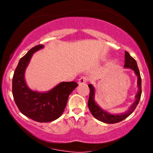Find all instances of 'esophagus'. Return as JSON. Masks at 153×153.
Instances as JSON below:
<instances>
[{"instance_id": "34e87169", "label": "esophagus", "mask_w": 153, "mask_h": 153, "mask_svg": "<svg viewBox=\"0 0 153 153\" xmlns=\"http://www.w3.org/2000/svg\"><path fill=\"white\" fill-rule=\"evenodd\" d=\"M87 80H88V79H87L86 77H81V78L79 79L78 81V85H82V84L86 83Z\"/></svg>"}]
</instances>
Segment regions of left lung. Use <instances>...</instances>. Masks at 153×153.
Returning a JSON list of instances; mask_svg holds the SVG:
<instances>
[{
    "instance_id": "left-lung-1",
    "label": "left lung",
    "mask_w": 153,
    "mask_h": 153,
    "mask_svg": "<svg viewBox=\"0 0 153 153\" xmlns=\"http://www.w3.org/2000/svg\"><path fill=\"white\" fill-rule=\"evenodd\" d=\"M124 68H129V69L132 70L134 71V74L137 77V93L135 96L134 102L131 105L128 109L125 112L122 114H110L109 112L103 110L101 106L98 104L97 102L95 100V88L92 84H88V87L90 88V95H89L88 102V106L89 110L91 113L96 119L106 124H115V123L120 122L121 121L124 120L127 118L129 115L134 111L136 108L137 106L138 105L139 101L140 100L142 94V80L140 77V71L138 69L137 64L136 60L131 57L130 54L127 52H125V56H124Z\"/></svg>"
}]
</instances>
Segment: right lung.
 <instances>
[{"label": "right lung", "mask_w": 153, "mask_h": 153, "mask_svg": "<svg viewBox=\"0 0 153 153\" xmlns=\"http://www.w3.org/2000/svg\"><path fill=\"white\" fill-rule=\"evenodd\" d=\"M43 45L31 48L19 60L12 80V94L19 111L38 122H50L62 114L68 97L78 86L77 82H61L48 91L39 92L29 88L25 72L33 54L43 49Z\"/></svg>", "instance_id": "add662e5"}]
</instances>
